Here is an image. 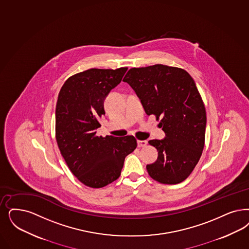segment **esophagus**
Listing matches in <instances>:
<instances>
[{
	"instance_id": "esophagus-1",
	"label": "esophagus",
	"mask_w": 249,
	"mask_h": 249,
	"mask_svg": "<svg viewBox=\"0 0 249 249\" xmlns=\"http://www.w3.org/2000/svg\"><path fill=\"white\" fill-rule=\"evenodd\" d=\"M138 147H144L147 144V141H141L138 140L137 141Z\"/></svg>"
}]
</instances>
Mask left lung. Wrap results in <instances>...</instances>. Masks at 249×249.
Here are the masks:
<instances>
[{
	"label": "left lung",
	"instance_id": "obj_1",
	"mask_svg": "<svg viewBox=\"0 0 249 249\" xmlns=\"http://www.w3.org/2000/svg\"><path fill=\"white\" fill-rule=\"evenodd\" d=\"M123 81L165 132L163 140L149 141L158 151L157 160L146 166L149 176L167 185L185 180L205 144V107L193 78L183 69L155 64L129 69Z\"/></svg>",
	"mask_w": 249,
	"mask_h": 249
}]
</instances>
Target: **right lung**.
Instances as JSON below:
<instances>
[{
    "label": "right lung",
    "instance_id": "obj_1",
    "mask_svg": "<svg viewBox=\"0 0 249 249\" xmlns=\"http://www.w3.org/2000/svg\"><path fill=\"white\" fill-rule=\"evenodd\" d=\"M127 67L89 69L69 77L56 105L55 136L60 154L78 180L99 189L117 180L125 157L137 147L133 136H97L104 100Z\"/></svg>",
    "mask_w": 249,
    "mask_h": 249
}]
</instances>
